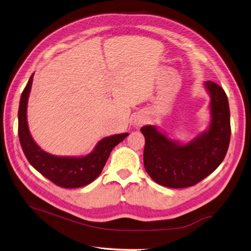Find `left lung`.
<instances>
[{
  "label": "left lung",
  "mask_w": 251,
  "mask_h": 251,
  "mask_svg": "<svg viewBox=\"0 0 251 251\" xmlns=\"http://www.w3.org/2000/svg\"><path fill=\"white\" fill-rule=\"evenodd\" d=\"M210 95L211 122L207 131L185 145L169 139L155 126L140 129L145 136L143 163L149 176L156 183L173 189L195 185L222 163L231 138L230 108L225 90L207 81Z\"/></svg>",
  "instance_id": "8db88e82"
}]
</instances>
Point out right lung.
I'll return each instance as SVG.
<instances>
[{"instance_id":"1","label":"right lung","mask_w":251,"mask_h":251,"mask_svg":"<svg viewBox=\"0 0 251 251\" xmlns=\"http://www.w3.org/2000/svg\"><path fill=\"white\" fill-rule=\"evenodd\" d=\"M33 74L21 94L18 110V135L21 148L29 163L37 172L58 186L67 189L81 188L98 177L108 161L111 151L128 136L127 132L103 138L94 151L83 157L55 156L42 150L32 139L26 122V104Z\"/></svg>"}]
</instances>
